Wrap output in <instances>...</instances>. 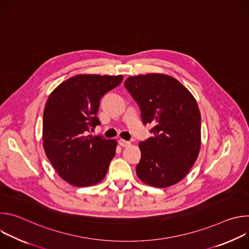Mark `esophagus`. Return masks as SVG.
<instances>
[{"label": "esophagus", "instance_id": "obj_1", "mask_svg": "<svg viewBox=\"0 0 249 249\" xmlns=\"http://www.w3.org/2000/svg\"><path fill=\"white\" fill-rule=\"evenodd\" d=\"M118 143H119V145L122 146V147H127V146H129V145L131 144L129 141H126V140H124V139H119V140H118Z\"/></svg>", "mask_w": 249, "mask_h": 249}]
</instances>
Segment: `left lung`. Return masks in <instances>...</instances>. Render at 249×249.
I'll use <instances>...</instances> for the list:
<instances>
[{"label": "left lung", "mask_w": 249, "mask_h": 249, "mask_svg": "<svg viewBox=\"0 0 249 249\" xmlns=\"http://www.w3.org/2000/svg\"><path fill=\"white\" fill-rule=\"evenodd\" d=\"M125 88L141 108L154 136L141 142L136 166L144 183L166 188L181 181L196 161L201 148V115L192 93L164 74L129 77Z\"/></svg>", "instance_id": "left-lung-1"}]
</instances>
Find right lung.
<instances>
[{"label":"right lung","instance_id":"right-lung-1","mask_svg":"<svg viewBox=\"0 0 249 249\" xmlns=\"http://www.w3.org/2000/svg\"><path fill=\"white\" fill-rule=\"evenodd\" d=\"M123 80L122 75H77L49 95L43 112L45 154L62 179L77 187L100 182L115 156L116 140L88 135L99 125L101 97Z\"/></svg>","mask_w":249,"mask_h":249}]
</instances>
